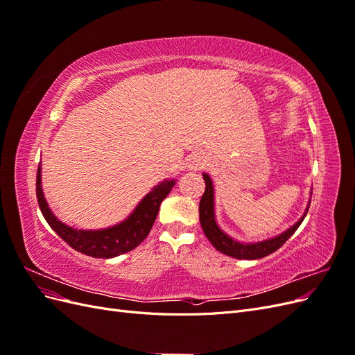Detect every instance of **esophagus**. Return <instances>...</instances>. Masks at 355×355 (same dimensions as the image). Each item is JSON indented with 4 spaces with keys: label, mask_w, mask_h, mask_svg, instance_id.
<instances>
[{
    "label": "esophagus",
    "mask_w": 355,
    "mask_h": 355,
    "mask_svg": "<svg viewBox=\"0 0 355 355\" xmlns=\"http://www.w3.org/2000/svg\"><path fill=\"white\" fill-rule=\"evenodd\" d=\"M206 166H207V158H206V155L201 154V153H197L189 158V163H188L189 170L197 171V170H202Z\"/></svg>",
    "instance_id": "1"
}]
</instances>
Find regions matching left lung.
<instances>
[{
  "label": "left lung",
  "instance_id": "obj_1",
  "mask_svg": "<svg viewBox=\"0 0 355 355\" xmlns=\"http://www.w3.org/2000/svg\"><path fill=\"white\" fill-rule=\"evenodd\" d=\"M204 182H206V191L200 200V223L201 228L206 234V237L209 239V241L216 247V250H219L220 253L227 254V256H232L235 259H261V257H265L268 254L274 253L275 250L280 249V247L292 237L295 234V231L299 228V225L302 223V220L306 216V211L309 209L308 207L304 213V216L300 218L293 227H290L287 231H284L283 234L277 235L274 239L270 240H263L259 243H240L237 240L231 239L230 235L225 234L216 223V219H214V189H213V182L210 179V176L207 173H202Z\"/></svg>",
  "mask_w": 355,
  "mask_h": 355
}]
</instances>
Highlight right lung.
Wrapping results in <instances>:
<instances>
[{
  "label": "right lung",
  "mask_w": 355,
  "mask_h": 355,
  "mask_svg": "<svg viewBox=\"0 0 355 355\" xmlns=\"http://www.w3.org/2000/svg\"><path fill=\"white\" fill-rule=\"evenodd\" d=\"M175 184V179L161 182L144 197V200L137 204L136 209L125 220L114 225V227L94 231L75 230L68 227L51 213L41 189V166L37 170V198L42 216H44L51 230L63 241L68 243L72 249L92 257L110 259V257H115L136 249L148 237L157 219L161 201L168 196Z\"/></svg>",
  "instance_id": "1"
}]
</instances>
